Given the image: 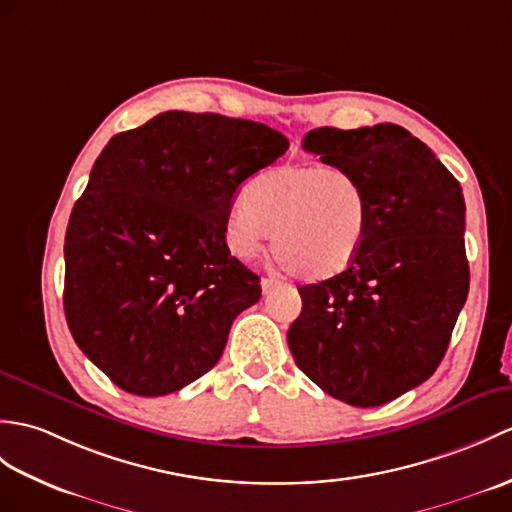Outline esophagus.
Segmentation results:
<instances>
[{
  "label": "esophagus",
  "mask_w": 512,
  "mask_h": 512,
  "mask_svg": "<svg viewBox=\"0 0 512 512\" xmlns=\"http://www.w3.org/2000/svg\"><path fill=\"white\" fill-rule=\"evenodd\" d=\"M277 283H281V279H279V275H275V272H268V275L261 279V288H264L266 292L270 290V288H275Z\"/></svg>",
  "instance_id": "esophagus-1"
}]
</instances>
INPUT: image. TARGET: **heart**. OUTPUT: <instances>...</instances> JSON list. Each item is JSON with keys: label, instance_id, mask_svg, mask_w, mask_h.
Wrapping results in <instances>:
<instances>
[{"label": "heart", "instance_id": "obj_1", "mask_svg": "<svg viewBox=\"0 0 512 512\" xmlns=\"http://www.w3.org/2000/svg\"><path fill=\"white\" fill-rule=\"evenodd\" d=\"M371 227V200L355 174L318 163L281 165L255 176L233 202L229 242L253 257L272 229V251L294 277L316 281L347 270Z\"/></svg>", "mask_w": 512, "mask_h": 512}]
</instances>
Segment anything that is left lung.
Returning a JSON list of instances; mask_svg holds the SVG:
<instances>
[{
  "label": "left lung",
  "mask_w": 512,
  "mask_h": 512,
  "mask_svg": "<svg viewBox=\"0 0 512 512\" xmlns=\"http://www.w3.org/2000/svg\"><path fill=\"white\" fill-rule=\"evenodd\" d=\"M303 148L360 178L371 227L347 270L299 288L290 351L327 395L382 406L432 377L467 301L465 198L436 154L397 124L323 126Z\"/></svg>",
  "instance_id": "left-lung-1"
}]
</instances>
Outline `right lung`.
<instances>
[{"mask_svg":"<svg viewBox=\"0 0 512 512\" xmlns=\"http://www.w3.org/2000/svg\"><path fill=\"white\" fill-rule=\"evenodd\" d=\"M290 148L279 130L168 111L115 135L65 235V316L115 386L161 397L211 371L255 272L224 242L237 187Z\"/></svg>","mask_w":512,"mask_h":512,"instance_id":"1","label":"right lung"}]
</instances>
